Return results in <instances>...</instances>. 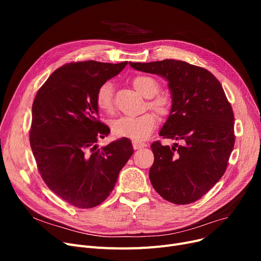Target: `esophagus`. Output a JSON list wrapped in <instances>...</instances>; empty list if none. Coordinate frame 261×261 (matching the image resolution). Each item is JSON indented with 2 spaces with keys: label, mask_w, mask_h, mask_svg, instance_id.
<instances>
[{
  "label": "esophagus",
  "mask_w": 261,
  "mask_h": 261,
  "mask_svg": "<svg viewBox=\"0 0 261 261\" xmlns=\"http://www.w3.org/2000/svg\"><path fill=\"white\" fill-rule=\"evenodd\" d=\"M132 146H133V148L136 150V149H141V148H144V147H146L147 145H146L145 143H142V142L133 141V142H132Z\"/></svg>",
  "instance_id": "34e87169"
}]
</instances>
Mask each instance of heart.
Here are the masks:
<instances>
[{"label": "heart", "mask_w": 261, "mask_h": 261, "mask_svg": "<svg viewBox=\"0 0 261 261\" xmlns=\"http://www.w3.org/2000/svg\"><path fill=\"white\" fill-rule=\"evenodd\" d=\"M132 86L144 97L149 98L147 105L160 115L166 117L172 109V99L168 94L159 93L160 84L153 77L138 75L132 79ZM95 102L102 112L112 113L114 110L113 85L110 81L103 82L96 91ZM156 125L155 116L147 112L140 116H122L112 122V131L119 138H127L134 141L147 139Z\"/></svg>", "instance_id": "1"}]
</instances>
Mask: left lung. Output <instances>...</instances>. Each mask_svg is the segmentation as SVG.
Here are the masks:
<instances>
[{
  "mask_svg": "<svg viewBox=\"0 0 261 261\" xmlns=\"http://www.w3.org/2000/svg\"><path fill=\"white\" fill-rule=\"evenodd\" d=\"M129 64L168 80L172 109L160 135L181 143H152L149 179L165 200L193 203L221 179L235 145L234 113L223 88L210 71L185 61Z\"/></svg>",
  "mask_w": 261,
  "mask_h": 261,
  "instance_id": "left-lung-1",
  "label": "left lung"
}]
</instances>
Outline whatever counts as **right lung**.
<instances>
[{"instance_id":"right-lung-1","label":"right lung","mask_w":261,"mask_h":261,"mask_svg":"<svg viewBox=\"0 0 261 261\" xmlns=\"http://www.w3.org/2000/svg\"><path fill=\"white\" fill-rule=\"evenodd\" d=\"M127 63L64 64L35 97L30 143L39 173L53 193L75 207L92 208L103 202L133 154L126 138L101 149L96 145L110 133L98 119L96 91Z\"/></svg>"}]
</instances>
